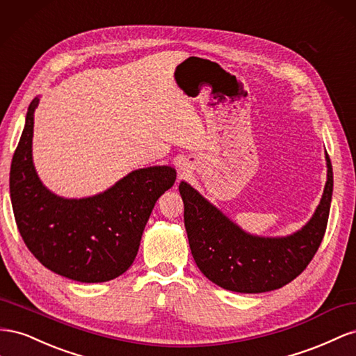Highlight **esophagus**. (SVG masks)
Listing matches in <instances>:
<instances>
[{"label":"esophagus","instance_id":"esophagus-1","mask_svg":"<svg viewBox=\"0 0 356 356\" xmlns=\"http://www.w3.org/2000/svg\"><path fill=\"white\" fill-rule=\"evenodd\" d=\"M180 170H184V171H185V170H186V167H181V168H180Z\"/></svg>","mask_w":356,"mask_h":356}]
</instances>
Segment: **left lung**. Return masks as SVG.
Masks as SVG:
<instances>
[{
  "instance_id": "obj_1",
  "label": "left lung",
  "mask_w": 356,
  "mask_h": 356,
  "mask_svg": "<svg viewBox=\"0 0 356 356\" xmlns=\"http://www.w3.org/2000/svg\"><path fill=\"white\" fill-rule=\"evenodd\" d=\"M327 184L319 206L301 229L285 237H261L241 229L197 189L180 181L185 228L192 257L204 276L232 292L259 293L279 289L301 274L319 249L332 198L328 154Z\"/></svg>"
}]
</instances>
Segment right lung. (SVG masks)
<instances>
[{
	"instance_id": "add662e5",
	"label": "right lung",
	"mask_w": 356,
	"mask_h": 356,
	"mask_svg": "<svg viewBox=\"0 0 356 356\" xmlns=\"http://www.w3.org/2000/svg\"><path fill=\"white\" fill-rule=\"evenodd\" d=\"M35 97L10 168V197L17 229L29 252L59 276L99 283L134 262L158 198L176 181V170L155 165L131 171L94 197L64 198L40 180L33 162Z\"/></svg>"
}]
</instances>
